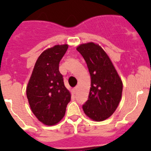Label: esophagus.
I'll return each instance as SVG.
<instances>
[{"label": "esophagus", "instance_id": "1", "mask_svg": "<svg viewBox=\"0 0 151 151\" xmlns=\"http://www.w3.org/2000/svg\"><path fill=\"white\" fill-rule=\"evenodd\" d=\"M77 87L74 88V89H73V92H74V94H77Z\"/></svg>", "mask_w": 151, "mask_h": 151}]
</instances>
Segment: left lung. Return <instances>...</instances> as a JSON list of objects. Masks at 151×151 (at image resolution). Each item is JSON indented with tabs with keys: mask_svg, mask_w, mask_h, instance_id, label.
<instances>
[{
	"mask_svg": "<svg viewBox=\"0 0 151 151\" xmlns=\"http://www.w3.org/2000/svg\"><path fill=\"white\" fill-rule=\"evenodd\" d=\"M77 50L85 59L91 77L89 98L83 109L89 119L103 121L117 108L122 98L123 82L101 46L89 42L79 45Z\"/></svg>",
	"mask_w": 151,
	"mask_h": 151,
	"instance_id": "obj_1",
	"label": "left lung"
}]
</instances>
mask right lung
<instances>
[{"mask_svg": "<svg viewBox=\"0 0 151 151\" xmlns=\"http://www.w3.org/2000/svg\"><path fill=\"white\" fill-rule=\"evenodd\" d=\"M68 48V44H58L44 50L37 59L27 85L30 108L39 121L47 126L61 121L70 101V92L59 70Z\"/></svg>", "mask_w": 151, "mask_h": 151, "instance_id": "1", "label": "right lung"}]
</instances>
